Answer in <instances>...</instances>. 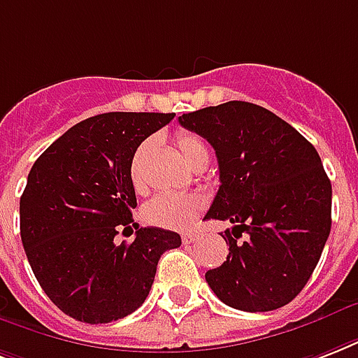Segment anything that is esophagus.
I'll use <instances>...</instances> for the list:
<instances>
[{
  "instance_id": "1",
  "label": "esophagus",
  "mask_w": 358,
  "mask_h": 358,
  "mask_svg": "<svg viewBox=\"0 0 358 358\" xmlns=\"http://www.w3.org/2000/svg\"><path fill=\"white\" fill-rule=\"evenodd\" d=\"M197 238H199V234H195V233H184V234H182V242H184L185 245L193 244V242H195Z\"/></svg>"
}]
</instances>
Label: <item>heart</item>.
<instances>
[{
  "mask_svg": "<svg viewBox=\"0 0 358 358\" xmlns=\"http://www.w3.org/2000/svg\"><path fill=\"white\" fill-rule=\"evenodd\" d=\"M176 146L180 154L191 167H203L208 163V148L199 135L191 131H180L176 135ZM148 148V143H144L136 150L135 161H133V180L138 182V163L141 157ZM204 203L197 195H184V193H161L144 206V217L146 222L157 227L165 229H185L195 222V217L201 214Z\"/></svg>",
  "mask_w": 358,
  "mask_h": 358,
  "instance_id": "obj_1",
  "label": "heart"
}]
</instances>
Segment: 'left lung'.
Instances as JSON below:
<instances>
[{
  "mask_svg": "<svg viewBox=\"0 0 358 358\" xmlns=\"http://www.w3.org/2000/svg\"><path fill=\"white\" fill-rule=\"evenodd\" d=\"M178 122L215 150L222 185L206 220L234 223L223 236L227 261L206 272L210 289L242 312L285 306L308 283L331 233L332 185L317 150L280 116L245 101Z\"/></svg>",
  "mask_w": 358,
  "mask_h": 358,
  "instance_id": "8db88e82",
  "label": "left lung"
}]
</instances>
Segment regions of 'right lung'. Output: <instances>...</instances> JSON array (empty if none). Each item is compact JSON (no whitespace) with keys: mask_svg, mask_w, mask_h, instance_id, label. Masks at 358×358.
Returning a JSON list of instances; mask_svg holds the SVG:
<instances>
[{"mask_svg":"<svg viewBox=\"0 0 358 358\" xmlns=\"http://www.w3.org/2000/svg\"><path fill=\"white\" fill-rule=\"evenodd\" d=\"M174 114L106 113L65 131L39 155L20 197V236L46 296L82 323H110L148 296L157 261L180 248L178 233L138 227L131 163L144 138ZM130 232H132L130 231Z\"/></svg>","mask_w":358,"mask_h":358,"instance_id":"add662e5","label":"right lung"}]
</instances>
